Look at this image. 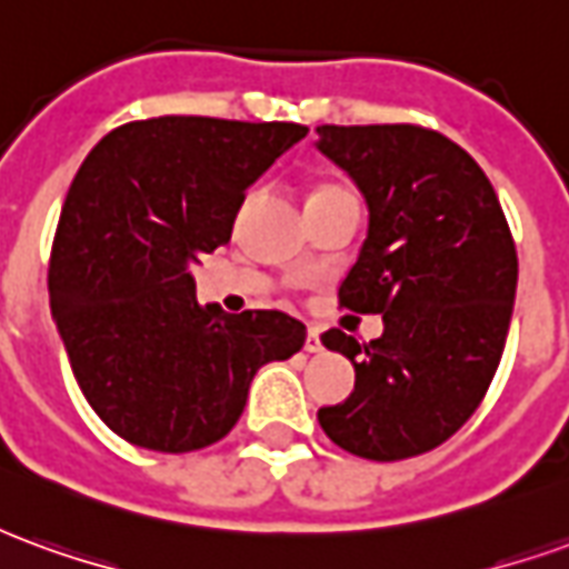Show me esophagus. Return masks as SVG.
<instances>
[{
    "instance_id": "obj_1",
    "label": "esophagus",
    "mask_w": 569,
    "mask_h": 569,
    "mask_svg": "<svg viewBox=\"0 0 569 569\" xmlns=\"http://www.w3.org/2000/svg\"><path fill=\"white\" fill-rule=\"evenodd\" d=\"M305 350H308V353H320V350H322L320 329H310L308 338H305Z\"/></svg>"
}]
</instances>
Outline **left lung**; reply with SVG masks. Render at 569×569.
<instances>
[{"label": "left lung", "mask_w": 569, "mask_h": 569, "mask_svg": "<svg viewBox=\"0 0 569 569\" xmlns=\"http://www.w3.org/2000/svg\"><path fill=\"white\" fill-rule=\"evenodd\" d=\"M317 133V149L369 207L341 308L383 317L369 345L338 329L322 335L353 362L357 383L317 418L357 457H418L472 418L500 366L518 286L512 234L485 170L436 130L322 124Z\"/></svg>", "instance_id": "left-lung-1"}]
</instances>
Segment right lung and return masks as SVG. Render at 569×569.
<instances>
[{
	"label": "right lung",
	"mask_w": 569,
	"mask_h": 569,
	"mask_svg": "<svg viewBox=\"0 0 569 569\" xmlns=\"http://www.w3.org/2000/svg\"><path fill=\"white\" fill-rule=\"evenodd\" d=\"M305 133L163 116L106 133L79 167L51 249V317L84 399L130 445L219 441L256 371L305 347V322L280 310L200 308L191 277L231 240L247 188Z\"/></svg>",
	"instance_id": "right-lung-1"
}]
</instances>
